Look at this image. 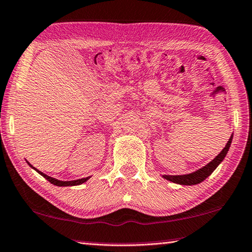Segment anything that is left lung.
<instances>
[{
	"instance_id": "8db88e82",
	"label": "left lung",
	"mask_w": 252,
	"mask_h": 252,
	"mask_svg": "<svg viewBox=\"0 0 252 252\" xmlns=\"http://www.w3.org/2000/svg\"><path fill=\"white\" fill-rule=\"evenodd\" d=\"M231 142H232V135H231L230 139L226 143L225 147L223 150L221 151V153L217 156L216 158L213 160H211L209 164L205 165L200 170H197L195 172L191 173V174H185V175H163L164 179H166L168 181H171L173 183L176 184H181V185H195L199 184L201 182L207 179L208 176H210L212 174V172L216 170V168L219 166V164L223 160V158H225L226 153H228Z\"/></svg>"
}]
</instances>
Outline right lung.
Segmentation results:
<instances>
[{
  "instance_id": "right-lung-1",
  "label": "right lung",
  "mask_w": 252,
  "mask_h": 252,
  "mask_svg": "<svg viewBox=\"0 0 252 252\" xmlns=\"http://www.w3.org/2000/svg\"><path fill=\"white\" fill-rule=\"evenodd\" d=\"M28 164L30 165L31 167H33L32 165L28 162ZM34 168V170L39 173V174H41L42 175L45 180H48L49 182L50 183H52L53 185H57V187H72V185H79V184H82V183H85L86 181H88V179L89 177H85V179H79V180H75V181H59V180H56V179H53V177H51V176H48L47 174H44V173H42V172H40L39 170H36L35 167H33Z\"/></svg>"
}]
</instances>
